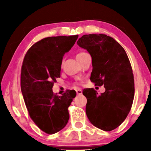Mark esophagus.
<instances>
[{
  "instance_id": "esophagus-1",
  "label": "esophagus",
  "mask_w": 151,
  "mask_h": 151,
  "mask_svg": "<svg viewBox=\"0 0 151 151\" xmlns=\"http://www.w3.org/2000/svg\"><path fill=\"white\" fill-rule=\"evenodd\" d=\"M76 93H77V95H82V91L81 89H80V88H78V89L76 90Z\"/></svg>"
}]
</instances>
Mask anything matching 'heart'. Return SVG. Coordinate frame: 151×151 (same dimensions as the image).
<instances>
[{
  "label": "heart",
  "instance_id": "heart-1",
  "mask_svg": "<svg viewBox=\"0 0 151 151\" xmlns=\"http://www.w3.org/2000/svg\"><path fill=\"white\" fill-rule=\"evenodd\" d=\"M82 53H84V52H80V53H78L77 55H76V58H78V57H79L80 55H81Z\"/></svg>",
  "mask_w": 151,
  "mask_h": 151
}]
</instances>
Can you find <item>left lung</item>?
<instances>
[{
  "label": "left lung",
  "mask_w": 151,
  "mask_h": 151,
  "mask_svg": "<svg viewBox=\"0 0 151 151\" xmlns=\"http://www.w3.org/2000/svg\"><path fill=\"white\" fill-rule=\"evenodd\" d=\"M77 44L91 56V81L105 88L100 95L93 88L83 90L86 115L96 127L111 131L124 121L133 104L135 86L129 58L115 39L105 34L84 35Z\"/></svg>",
  "instance_id": "obj_1"
}]
</instances>
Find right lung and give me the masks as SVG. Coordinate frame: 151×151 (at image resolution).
Wrapping results in <instances>:
<instances>
[{
    "mask_svg": "<svg viewBox=\"0 0 151 151\" xmlns=\"http://www.w3.org/2000/svg\"><path fill=\"white\" fill-rule=\"evenodd\" d=\"M78 35L43 38L33 45L24 58L20 86L29 116L40 129L54 134L67 125L68 108L76 96L67 90L61 96L52 88L60 77L63 57L75 44Z\"/></svg>",
    "mask_w": 151,
    "mask_h": 151,
    "instance_id": "add662e5",
    "label": "right lung"
}]
</instances>
